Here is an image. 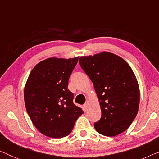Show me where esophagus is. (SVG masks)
Listing matches in <instances>:
<instances>
[{"mask_svg":"<svg viewBox=\"0 0 159 159\" xmlns=\"http://www.w3.org/2000/svg\"><path fill=\"white\" fill-rule=\"evenodd\" d=\"M88 101H87L85 103H84V105L83 106V108H84V109H87V108H88Z\"/></svg>","mask_w":159,"mask_h":159,"instance_id":"esophagus-1","label":"esophagus"}]
</instances>
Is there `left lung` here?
Listing matches in <instances>:
<instances>
[{
  "label": "left lung",
  "mask_w": 159,
  "mask_h": 159,
  "mask_svg": "<svg viewBox=\"0 0 159 159\" xmlns=\"http://www.w3.org/2000/svg\"><path fill=\"white\" fill-rule=\"evenodd\" d=\"M79 62L94 86L101 118L94 124L98 133L114 137L128 129L138 114L140 88L129 65L109 52L81 56Z\"/></svg>",
  "instance_id": "obj_1"
}]
</instances>
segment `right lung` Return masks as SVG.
Instances as JSON below:
<instances>
[{"label": "right lung", "instance_id": "add662e5", "mask_svg": "<svg viewBox=\"0 0 159 159\" xmlns=\"http://www.w3.org/2000/svg\"><path fill=\"white\" fill-rule=\"evenodd\" d=\"M79 57H51L38 63L30 72L24 96L27 114L44 135L61 138L70 134L78 117L83 114L73 103L67 87Z\"/></svg>", "mask_w": 159, "mask_h": 159}]
</instances>
